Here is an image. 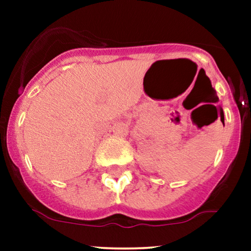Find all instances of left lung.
I'll return each mask as SVG.
<instances>
[{
    "instance_id": "left-lung-1",
    "label": "left lung",
    "mask_w": 251,
    "mask_h": 251,
    "mask_svg": "<svg viewBox=\"0 0 251 251\" xmlns=\"http://www.w3.org/2000/svg\"><path fill=\"white\" fill-rule=\"evenodd\" d=\"M223 125H224V123H223Z\"/></svg>"
}]
</instances>
